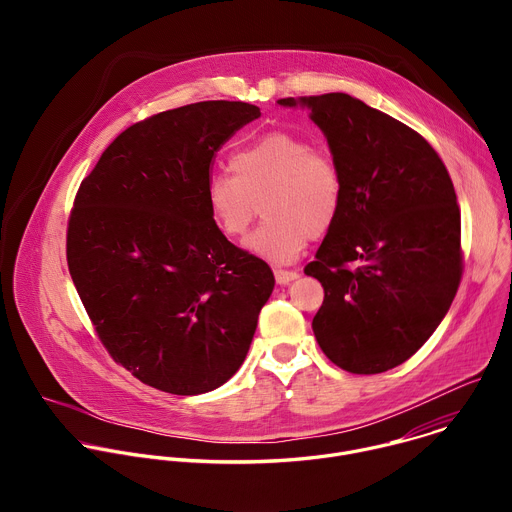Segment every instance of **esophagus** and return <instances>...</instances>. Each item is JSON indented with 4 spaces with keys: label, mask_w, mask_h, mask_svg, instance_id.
Listing matches in <instances>:
<instances>
[{
    "label": "esophagus",
    "mask_w": 512,
    "mask_h": 512,
    "mask_svg": "<svg viewBox=\"0 0 512 512\" xmlns=\"http://www.w3.org/2000/svg\"><path fill=\"white\" fill-rule=\"evenodd\" d=\"M273 273H275V281L279 285H287V283H291V281L300 277L298 271H289V269H275Z\"/></svg>",
    "instance_id": "1"
}]
</instances>
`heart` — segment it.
<instances>
[{
	"mask_svg": "<svg viewBox=\"0 0 512 512\" xmlns=\"http://www.w3.org/2000/svg\"><path fill=\"white\" fill-rule=\"evenodd\" d=\"M231 170L208 178L204 198L214 227L241 241L263 202L267 216L247 249L271 263L298 259L336 221L342 178L334 158L291 131H271L231 156Z\"/></svg>",
	"mask_w": 512,
	"mask_h": 512,
	"instance_id": "obj_1",
	"label": "heart"
}]
</instances>
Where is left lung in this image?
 Segmentation results:
<instances>
[{
  "label": "left lung",
  "mask_w": 512,
  "mask_h": 512,
  "mask_svg": "<svg viewBox=\"0 0 512 512\" xmlns=\"http://www.w3.org/2000/svg\"><path fill=\"white\" fill-rule=\"evenodd\" d=\"M277 103L310 111L342 178L336 221L304 269L324 287L314 336L348 373L395 369L442 324L460 285L450 174L419 133L346 93Z\"/></svg>",
  "instance_id": "1"
}]
</instances>
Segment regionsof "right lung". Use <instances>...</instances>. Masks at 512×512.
<instances>
[{
  "mask_svg": "<svg viewBox=\"0 0 512 512\" xmlns=\"http://www.w3.org/2000/svg\"><path fill=\"white\" fill-rule=\"evenodd\" d=\"M261 117L243 101H202L127 127L81 182L66 261L109 354L172 395L225 385L243 364L275 279L206 208L221 145Z\"/></svg>",
  "mask_w": 512,
  "mask_h": 512,
  "instance_id": "add662e5",
  "label": "right lung"
}]
</instances>
